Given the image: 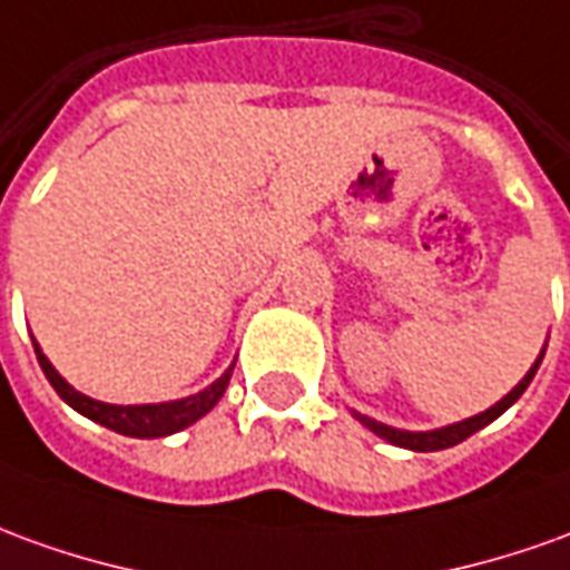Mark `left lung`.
Listing matches in <instances>:
<instances>
[{
    "mask_svg": "<svg viewBox=\"0 0 570 570\" xmlns=\"http://www.w3.org/2000/svg\"><path fill=\"white\" fill-rule=\"evenodd\" d=\"M540 361H543V354L537 357V364L531 370H528V376L509 392L500 404H493L491 410H484V413H479V416H472V420H463V423H453V425H444V429H435V432H404V429H392V425H382L376 423V420H370V416H361V413H354L361 423L367 425L370 432H376L380 438H385V441H392V444H397V448H410V451H444V448H453V444H460V441H465L469 435H475L479 429H484L488 423H493L503 410H509L515 401L521 397V392L531 385V380H534L537 367H540Z\"/></svg>",
    "mask_w": 570,
    "mask_h": 570,
    "instance_id": "obj_1",
    "label": "left lung"
}]
</instances>
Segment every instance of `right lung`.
I'll list each match as a JSON object with an SVG mask.
<instances>
[{
    "label": "right lung",
    "mask_w": 570,
    "mask_h": 570,
    "mask_svg": "<svg viewBox=\"0 0 570 570\" xmlns=\"http://www.w3.org/2000/svg\"><path fill=\"white\" fill-rule=\"evenodd\" d=\"M36 357H39V367L46 373V380L55 385V392L70 404L73 410H79L82 416H89L95 423L114 429L119 435L129 438H163L173 435V432H181L185 425L197 423L200 416H206L209 410L216 407L218 397L225 395L230 380V370H225V376H218L209 389H203L197 395L181 397V401H169V404H132V407H119V404H105V401H95V397L79 395L73 385H67L61 380V373L51 367L49 357L42 354V348L36 345Z\"/></svg>",
    "instance_id": "right-lung-1"
}]
</instances>
